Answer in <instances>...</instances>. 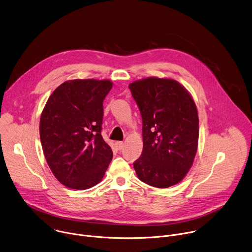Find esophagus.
I'll use <instances>...</instances> for the list:
<instances>
[{
    "label": "esophagus",
    "mask_w": 252,
    "mask_h": 252,
    "mask_svg": "<svg viewBox=\"0 0 252 252\" xmlns=\"http://www.w3.org/2000/svg\"><path fill=\"white\" fill-rule=\"evenodd\" d=\"M115 145H116V148H117L118 150H122L123 147H124V143H123V142H116Z\"/></svg>",
    "instance_id": "1"
}]
</instances>
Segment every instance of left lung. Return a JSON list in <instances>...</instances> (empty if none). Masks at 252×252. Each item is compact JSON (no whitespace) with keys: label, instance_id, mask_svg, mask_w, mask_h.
<instances>
[{"label":"left lung","instance_id":"left-lung-1","mask_svg":"<svg viewBox=\"0 0 252 252\" xmlns=\"http://www.w3.org/2000/svg\"><path fill=\"white\" fill-rule=\"evenodd\" d=\"M129 88L143 124V151L133 163L136 174L149 186H174L185 178L196 153L198 117L193 100L174 79L149 77Z\"/></svg>","mask_w":252,"mask_h":252}]
</instances>
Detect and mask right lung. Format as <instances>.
<instances>
[{"mask_svg": "<svg viewBox=\"0 0 252 252\" xmlns=\"http://www.w3.org/2000/svg\"><path fill=\"white\" fill-rule=\"evenodd\" d=\"M110 80L74 79L49 96L39 122L45 160L65 187L86 189L102 180L113 153L101 135Z\"/></svg>", "mask_w": 252, "mask_h": 252, "instance_id": "add662e5", "label": "right lung"}]
</instances>
